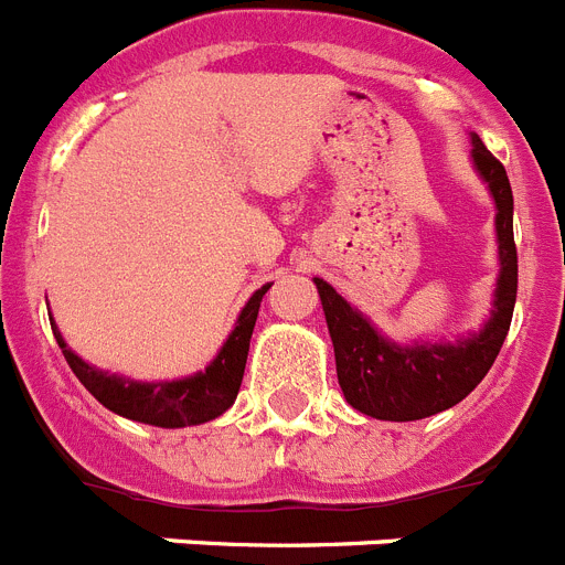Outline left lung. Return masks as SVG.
Returning <instances> with one entry per match:
<instances>
[{
    "label": "left lung",
    "instance_id": "obj_1",
    "mask_svg": "<svg viewBox=\"0 0 565 565\" xmlns=\"http://www.w3.org/2000/svg\"><path fill=\"white\" fill-rule=\"evenodd\" d=\"M472 162L495 200L501 276L495 309L484 329L459 343L396 345L374 332L369 320L340 298L323 278H315L332 334L338 383L360 414L374 419L414 422L461 403L495 363L512 323L518 295V250L512 236V188L504 166L472 135Z\"/></svg>",
    "mask_w": 565,
    "mask_h": 565
}]
</instances>
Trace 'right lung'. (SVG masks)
<instances>
[{
	"instance_id": "obj_1",
	"label": "right lung",
	"mask_w": 565,
	"mask_h": 565,
	"mask_svg": "<svg viewBox=\"0 0 565 565\" xmlns=\"http://www.w3.org/2000/svg\"><path fill=\"white\" fill-rule=\"evenodd\" d=\"M267 289H270V284L256 289V295L247 301V307L238 315L236 329L231 332L227 343L222 345L216 360L194 377L174 380V383H131V380L106 374V371L84 363L78 354L70 352V345L64 343L53 320H50V327H53L55 340H58L61 352H64V360L70 363L73 374L100 405L126 416V419L146 422V425H157V428H185V425H202V422L216 419L236 399L238 385L245 377L250 334Z\"/></svg>"
}]
</instances>
